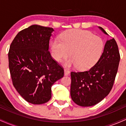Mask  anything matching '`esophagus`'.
Wrapping results in <instances>:
<instances>
[{
  "label": "esophagus",
  "mask_w": 126,
  "mask_h": 126,
  "mask_svg": "<svg viewBox=\"0 0 126 126\" xmlns=\"http://www.w3.org/2000/svg\"><path fill=\"white\" fill-rule=\"evenodd\" d=\"M64 75H66V76H67V75H69V73H70V71H69L68 69H64Z\"/></svg>",
  "instance_id": "obj_1"
}]
</instances>
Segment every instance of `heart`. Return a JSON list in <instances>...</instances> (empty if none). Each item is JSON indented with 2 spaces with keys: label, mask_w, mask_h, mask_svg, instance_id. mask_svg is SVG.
Instances as JSON below:
<instances>
[{
  "label": "heart",
  "mask_w": 126,
  "mask_h": 126,
  "mask_svg": "<svg viewBox=\"0 0 126 126\" xmlns=\"http://www.w3.org/2000/svg\"><path fill=\"white\" fill-rule=\"evenodd\" d=\"M56 38L51 46L52 56L61 62L69 55L67 66H76L80 70H87L97 63L104 50L103 40L91 32L81 30H69Z\"/></svg>",
  "instance_id": "1"
}]
</instances>
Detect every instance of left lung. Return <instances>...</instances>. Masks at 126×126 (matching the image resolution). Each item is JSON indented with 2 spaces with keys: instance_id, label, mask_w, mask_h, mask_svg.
Here are the masks:
<instances>
[{
  "instance_id": "8db88e82",
  "label": "left lung",
  "mask_w": 126,
  "mask_h": 126,
  "mask_svg": "<svg viewBox=\"0 0 126 126\" xmlns=\"http://www.w3.org/2000/svg\"><path fill=\"white\" fill-rule=\"evenodd\" d=\"M120 60L117 44L112 38L107 41L103 53L93 67L86 71L72 72L70 95L73 102L79 106L90 107L106 97L113 86Z\"/></svg>"
}]
</instances>
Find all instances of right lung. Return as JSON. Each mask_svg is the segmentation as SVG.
<instances>
[{"label":"right lung","instance_id":"add662e5","mask_svg":"<svg viewBox=\"0 0 126 126\" xmlns=\"http://www.w3.org/2000/svg\"><path fill=\"white\" fill-rule=\"evenodd\" d=\"M52 28L33 25L16 35L8 53L13 85L32 104L46 103L51 98V86L64 76V69L52 58L49 41Z\"/></svg>","mask_w":126,"mask_h":126}]
</instances>
